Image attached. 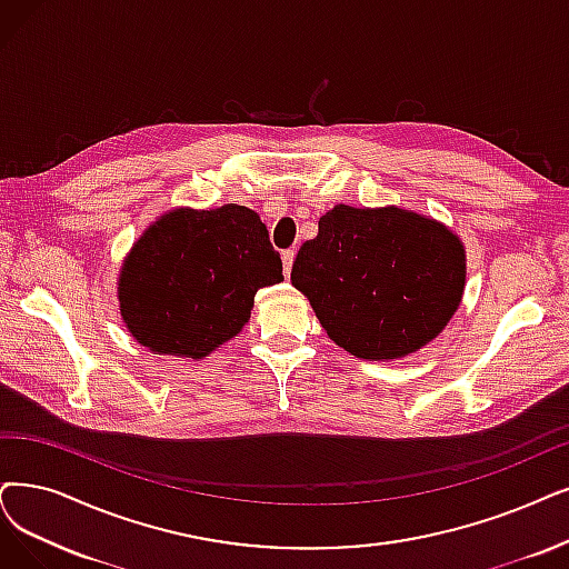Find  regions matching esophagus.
<instances>
[{
  "mask_svg": "<svg viewBox=\"0 0 569 569\" xmlns=\"http://www.w3.org/2000/svg\"><path fill=\"white\" fill-rule=\"evenodd\" d=\"M293 259H297V252H293V249H284V252H282V266H284V278H289V272H291V266H293Z\"/></svg>",
  "mask_w": 569,
  "mask_h": 569,
  "instance_id": "esophagus-1",
  "label": "esophagus"
}]
</instances>
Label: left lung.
<instances>
[{
  "label": "left lung",
  "mask_w": 569,
  "mask_h": 569,
  "mask_svg": "<svg viewBox=\"0 0 569 569\" xmlns=\"http://www.w3.org/2000/svg\"><path fill=\"white\" fill-rule=\"evenodd\" d=\"M465 244L443 223L401 208L336 206L291 266L336 346L399 359L435 340L465 291Z\"/></svg>",
  "instance_id": "obj_1"
}]
</instances>
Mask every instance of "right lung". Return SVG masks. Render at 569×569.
I'll use <instances>...</instances> for the list:
<instances>
[{"mask_svg":"<svg viewBox=\"0 0 569 569\" xmlns=\"http://www.w3.org/2000/svg\"><path fill=\"white\" fill-rule=\"evenodd\" d=\"M282 280V259L254 210L179 208L126 257L121 315L151 352L202 359L240 333L261 287Z\"/></svg>","mask_w":569,"mask_h":569,"instance_id":"obj_1","label":"right lung"}]
</instances>
